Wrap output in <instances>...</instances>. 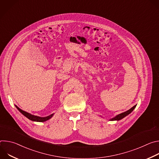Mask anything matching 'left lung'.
<instances>
[{
	"label": "left lung",
	"instance_id": "8db88e82",
	"mask_svg": "<svg viewBox=\"0 0 159 159\" xmlns=\"http://www.w3.org/2000/svg\"><path fill=\"white\" fill-rule=\"evenodd\" d=\"M136 106H137V105H134L133 107H132L129 110H128V111H125L124 112L121 113V114L116 116L115 118H112L110 119V121H119V120L123 119V118H125V116H126L127 115L130 114V113L133 111V109L136 107Z\"/></svg>",
	"mask_w": 159,
	"mask_h": 159
}]
</instances>
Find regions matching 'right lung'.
<instances>
[{
	"instance_id": "obj_1",
	"label": "right lung",
	"mask_w": 159,
	"mask_h": 159,
	"mask_svg": "<svg viewBox=\"0 0 159 159\" xmlns=\"http://www.w3.org/2000/svg\"><path fill=\"white\" fill-rule=\"evenodd\" d=\"M15 106L22 113V115H23L25 116H26L27 118H28L29 120L33 121H37V122H44V121H46L50 120L53 116V115H54V114H52L51 115L48 116L47 117H39V116L33 115L30 114V113H29V112H26V111H25L23 110L20 109L19 107H18L16 105H15Z\"/></svg>"
}]
</instances>
